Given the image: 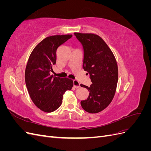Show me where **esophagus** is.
Wrapping results in <instances>:
<instances>
[{"label":"esophagus","instance_id":"esophagus-1","mask_svg":"<svg viewBox=\"0 0 151 151\" xmlns=\"http://www.w3.org/2000/svg\"><path fill=\"white\" fill-rule=\"evenodd\" d=\"M73 85H74V88H75L76 89H79L81 87L80 84L76 80L73 81Z\"/></svg>","mask_w":151,"mask_h":151}]
</instances>
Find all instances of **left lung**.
I'll list each match as a JSON object with an SVG mask.
<instances>
[{
    "label": "left lung",
    "mask_w": 151,
    "mask_h": 151,
    "mask_svg": "<svg viewBox=\"0 0 151 151\" xmlns=\"http://www.w3.org/2000/svg\"><path fill=\"white\" fill-rule=\"evenodd\" d=\"M83 48V67L92 82L88 88L89 96L81 101V106L90 113H96L106 108L115 93L118 82V66L111 50L104 40L94 34L74 33Z\"/></svg>",
    "instance_id": "8db88e82"
}]
</instances>
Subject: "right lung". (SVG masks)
Segmentation results:
<instances>
[{"instance_id": "obj_1", "label": "right lung", "mask_w": 151, "mask_h": 151, "mask_svg": "<svg viewBox=\"0 0 151 151\" xmlns=\"http://www.w3.org/2000/svg\"><path fill=\"white\" fill-rule=\"evenodd\" d=\"M72 35L49 36L39 43L32 52L25 71V81L30 98L41 110L50 113L62 103L63 95L70 90L73 81L50 75L56 63L57 48Z\"/></svg>"}]
</instances>
